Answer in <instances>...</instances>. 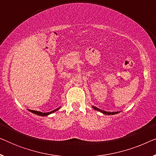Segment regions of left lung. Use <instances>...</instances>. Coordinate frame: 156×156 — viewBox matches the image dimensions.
<instances>
[{
	"label": "left lung",
	"instance_id": "8db88e82",
	"mask_svg": "<svg viewBox=\"0 0 156 156\" xmlns=\"http://www.w3.org/2000/svg\"><path fill=\"white\" fill-rule=\"evenodd\" d=\"M92 108H94V109L97 110V111H99V112H100L101 113H102V114H106V115H114V114H119V112H105V111H103V110H101L99 109V108H98L96 107V106H92Z\"/></svg>",
	"mask_w": 156,
	"mask_h": 156
}]
</instances>
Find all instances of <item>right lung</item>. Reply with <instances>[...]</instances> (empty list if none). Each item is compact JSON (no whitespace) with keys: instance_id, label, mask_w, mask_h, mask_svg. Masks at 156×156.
<instances>
[{"instance_id":"right-lung-1","label":"right lung","mask_w":156,"mask_h":156,"mask_svg":"<svg viewBox=\"0 0 156 156\" xmlns=\"http://www.w3.org/2000/svg\"><path fill=\"white\" fill-rule=\"evenodd\" d=\"M60 107H61V106H59V108H56V109H55V110H53V111H51V112H46V113H43V112H37V111H34V110H30V109H29L28 111H30V112L33 113V114H35L36 115H38V116H48V115L52 114V113L57 112V110H59V108H60Z\"/></svg>"}]
</instances>
